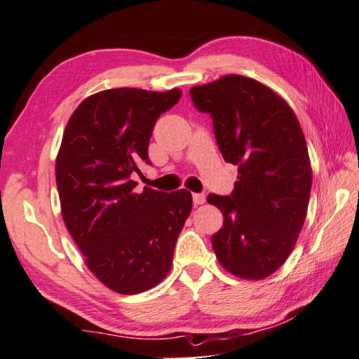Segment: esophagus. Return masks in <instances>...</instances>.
Returning <instances> with one entry per match:
<instances>
[{"label": "esophagus", "mask_w": 359, "mask_h": 359, "mask_svg": "<svg viewBox=\"0 0 359 359\" xmlns=\"http://www.w3.org/2000/svg\"><path fill=\"white\" fill-rule=\"evenodd\" d=\"M204 201H206V195L204 193H193V203L204 204Z\"/></svg>", "instance_id": "1"}]
</instances>
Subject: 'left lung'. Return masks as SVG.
Masks as SVG:
<instances>
[{
  "label": "left lung",
  "instance_id": "8db88e82",
  "mask_svg": "<svg viewBox=\"0 0 359 359\" xmlns=\"http://www.w3.org/2000/svg\"><path fill=\"white\" fill-rule=\"evenodd\" d=\"M190 95L212 116L225 161L238 166L231 196H208L224 214L214 252L231 275L264 280L292 252L306 217L311 164L302 128L287 102L252 78L226 75Z\"/></svg>",
  "mask_w": 359,
  "mask_h": 359
}]
</instances>
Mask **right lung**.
I'll return each mask as SVG.
<instances>
[{"label": "right lung", "mask_w": 359, "mask_h": 359, "mask_svg": "<svg viewBox=\"0 0 359 359\" xmlns=\"http://www.w3.org/2000/svg\"><path fill=\"white\" fill-rule=\"evenodd\" d=\"M166 93L116 88L95 93L67 123L55 159L60 212L84 264L118 294L161 283L172 265L179 233L191 212V193L134 191L156 119L180 99Z\"/></svg>", "instance_id": "obj_1"}]
</instances>
